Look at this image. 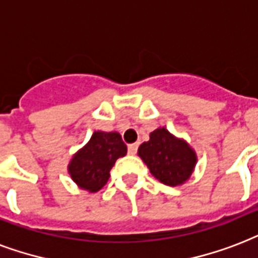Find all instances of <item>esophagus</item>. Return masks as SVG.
<instances>
[{
	"label": "esophagus",
	"mask_w": 258,
	"mask_h": 258,
	"mask_svg": "<svg viewBox=\"0 0 258 258\" xmlns=\"http://www.w3.org/2000/svg\"><path fill=\"white\" fill-rule=\"evenodd\" d=\"M137 148H139V144H131V145L127 147V153L133 156V155L137 153Z\"/></svg>",
	"instance_id": "obj_1"
}]
</instances>
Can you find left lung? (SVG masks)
<instances>
[{"mask_svg": "<svg viewBox=\"0 0 258 258\" xmlns=\"http://www.w3.org/2000/svg\"><path fill=\"white\" fill-rule=\"evenodd\" d=\"M137 153L152 175L171 187L184 184L192 175L198 161L194 148L164 126L152 132L149 140L140 145Z\"/></svg>", "mask_w": 258, "mask_h": 258, "instance_id": "left-lung-1", "label": "left lung"}]
</instances>
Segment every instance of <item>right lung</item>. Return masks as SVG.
Returning a JSON list of instances; mask_svg holds the SVG:
<instances>
[{
  "instance_id": "add662e5",
  "label": "right lung",
  "mask_w": 258,
  "mask_h": 258,
  "mask_svg": "<svg viewBox=\"0 0 258 258\" xmlns=\"http://www.w3.org/2000/svg\"><path fill=\"white\" fill-rule=\"evenodd\" d=\"M127 148L118 132L95 131L85 147L74 153L69 163V173L74 183L87 192H97L106 184L110 169Z\"/></svg>"
}]
</instances>
